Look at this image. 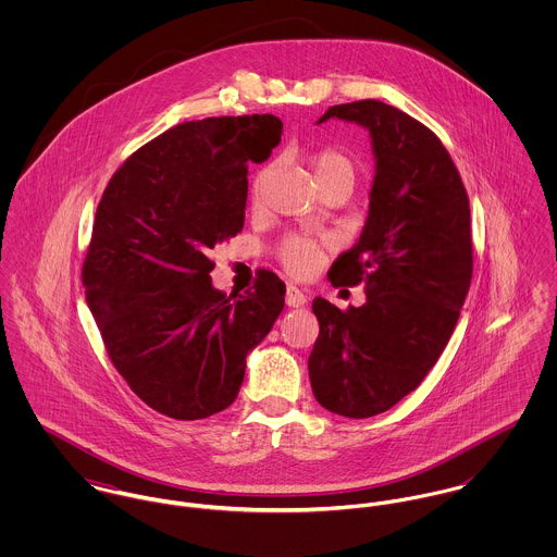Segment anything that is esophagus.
Returning <instances> with one entry per match:
<instances>
[{
  "instance_id": "1",
  "label": "esophagus",
  "mask_w": 557,
  "mask_h": 557,
  "mask_svg": "<svg viewBox=\"0 0 557 557\" xmlns=\"http://www.w3.org/2000/svg\"><path fill=\"white\" fill-rule=\"evenodd\" d=\"M307 294L302 289H298L296 285H287V292H285V302L287 307H294V309H300L307 305Z\"/></svg>"
}]
</instances>
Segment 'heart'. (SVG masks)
Instances as JSON below:
<instances>
[{"mask_svg":"<svg viewBox=\"0 0 557 557\" xmlns=\"http://www.w3.org/2000/svg\"><path fill=\"white\" fill-rule=\"evenodd\" d=\"M313 173L318 182H325L332 177H347L354 180V164L345 154H341L338 150H323L318 157L311 160ZM261 186V180L257 182V190ZM319 246L309 238H289L283 242L281 246V259L283 263L296 272V274H307L313 270L315 261H318Z\"/></svg>","mask_w":557,"mask_h":557,"instance_id":"obj_1","label":"heart"}]
</instances>
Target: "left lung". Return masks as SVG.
I'll return each mask as SVG.
<instances>
[{"mask_svg": "<svg viewBox=\"0 0 557 557\" xmlns=\"http://www.w3.org/2000/svg\"><path fill=\"white\" fill-rule=\"evenodd\" d=\"M327 120L371 137L369 216L327 272L334 287L362 283L367 302H313L309 377L327 411L371 418L416 391L450 341L472 281L470 201L442 141L397 107L358 100L330 107L318 124Z\"/></svg>", "mask_w": 557, "mask_h": 557, "instance_id": "left-lung-1", "label": "left lung"}]
</instances>
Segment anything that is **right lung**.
Returning a JSON list of instances; mask_svg holds the SVG:
<instances>
[{
    "instance_id": "right-lung-1",
    "label": "right lung",
    "mask_w": 557,
    "mask_h": 557,
    "mask_svg": "<svg viewBox=\"0 0 557 557\" xmlns=\"http://www.w3.org/2000/svg\"><path fill=\"white\" fill-rule=\"evenodd\" d=\"M281 128L270 113L184 122L126 160L98 203L85 300L120 375L169 418L227 409L285 307L274 272L234 298L208 257L242 232L248 162L270 157Z\"/></svg>"
}]
</instances>
